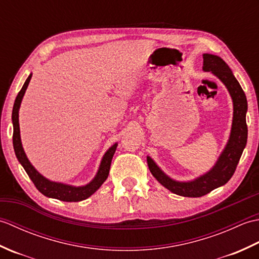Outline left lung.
I'll return each mask as SVG.
<instances>
[{"mask_svg":"<svg viewBox=\"0 0 259 259\" xmlns=\"http://www.w3.org/2000/svg\"><path fill=\"white\" fill-rule=\"evenodd\" d=\"M203 67L206 72H211L226 85L234 104V117L232 131L229 140L225 147L222 155L219 156L216 164L205 175L191 181H176L164 174L150 157H147L148 167L159 183L168 190L176 195L184 197H201L209 194L211 190L224 186L233 177L236 167L239 162L246 144H247V129L246 112L247 99L244 90L241 89L239 82L235 78L228 64L222 58L213 54H202Z\"/></svg>","mask_w":259,"mask_h":259,"instance_id":"obj_1","label":"left lung"}]
</instances>
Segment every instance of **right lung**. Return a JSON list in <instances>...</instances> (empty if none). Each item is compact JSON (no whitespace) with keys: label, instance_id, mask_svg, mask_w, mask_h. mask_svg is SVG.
<instances>
[{"label":"right lung","instance_id":"add662e5","mask_svg":"<svg viewBox=\"0 0 259 259\" xmlns=\"http://www.w3.org/2000/svg\"><path fill=\"white\" fill-rule=\"evenodd\" d=\"M32 78V74L27 76L26 81L24 82L23 87L18 93L13 106L12 111V122H13V147L15 151V156L18 158L20 163L23 166L24 170L26 171L27 176L33 181V184L36 187V189L47 197L54 198V199H59L62 201H81L89 198L91 195L100 188L101 185L107 180L109 176L110 166H111L112 157L117 149L118 144H114L112 147L109 148V150L104 153V156L101 160L100 167H99L98 172L96 177L90 181L89 184L81 187H74L70 185H65L61 183H56V181H51L47 179L46 177L37 171V170L32 166L31 162L27 159L25 152L23 150L21 142V136H20V124H19V110L22 102V99L25 93V90L29 82Z\"/></svg>","mask_w":259,"mask_h":259}]
</instances>
